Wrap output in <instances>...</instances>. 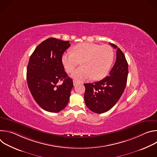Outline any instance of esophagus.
<instances>
[{"instance_id": "obj_1", "label": "esophagus", "mask_w": 157, "mask_h": 157, "mask_svg": "<svg viewBox=\"0 0 157 157\" xmlns=\"http://www.w3.org/2000/svg\"><path fill=\"white\" fill-rule=\"evenodd\" d=\"M78 83V81H77L75 80V79L73 80V84H74V86H76Z\"/></svg>"}]
</instances>
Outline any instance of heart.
<instances>
[{"mask_svg":"<svg viewBox=\"0 0 157 157\" xmlns=\"http://www.w3.org/2000/svg\"><path fill=\"white\" fill-rule=\"evenodd\" d=\"M114 58L113 49L110 46L91 43H82L76 45L72 51L64 53L62 62L65 70L71 73L81 62L82 67L75 70L71 77L81 81L93 78L99 80L109 71Z\"/></svg>","mask_w":157,"mask_h":157,"instance_id":"b5f03b06","label":"heart"}]
</instances>
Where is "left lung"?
I'll return each instance as SVG.
<instances>
[{
  "label": "left lung",
  "mask_w": 157,
  "mask_h": 157,
  "mask_svg": "<svg viewBox=\"0 0 157 157\" xmlns=\"http://www.w3.org/2000/svg\"><path fill=\"white\" fill-rule=\"evenodd\" d=\"M109 44L117 51L116 60L109 76L98 82L84 84L86 105L89 109L98 114L105 113L113 107L127 84L128 63L125 55L116 44Z\"/></svg>",
  "instance_id": "1"
}]
</instances>
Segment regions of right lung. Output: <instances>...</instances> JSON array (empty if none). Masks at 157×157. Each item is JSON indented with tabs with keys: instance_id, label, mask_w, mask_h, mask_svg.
Wrapping results in <instances>:
<instances>
[{
	"instance_id": "add662e5",
	"label": "right lung",
	"mask_w": 157,
	"mask_h": 157,
	"mask_svg": "<svg viewBox=\"0 0 157 157\" xmlns=\"http://www.w3.org/2000/svg\"><path fill=\"white\" fill-rule=\"evenodd\" d=\"M70 45L69 41L48 38L38 45L29 59V88L36 103L50 113L60 112L70 99L73 82L64 71L62 56ZM61 80L62 84L58 85Z\"/></svg>"
}]
</instances>
